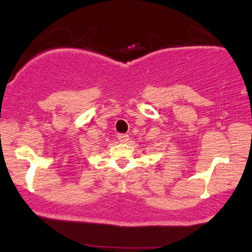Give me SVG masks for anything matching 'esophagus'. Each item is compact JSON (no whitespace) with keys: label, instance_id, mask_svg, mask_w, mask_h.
<instances>
[{"label":"esophagus","instance_id":"34e87169","mask_svg":"<svg viewBox=\"0 0 252 252\" xmlns=\"http://www.w3.org/2000/svg\"><path fill=\"white\" fill-rule=\"evenodd\" d=\"M128 135H126V134H118V140L120 141L122 143H126L127 141H128Z\"/></svg>","mask_w":252,"mask_h":252}]
</instances>
